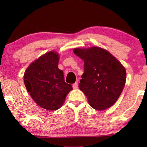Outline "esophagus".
<instances>
[{
	"label": "esophagus",
	"mask_w": 147,
	"mask_h": 147,
	"mask_svg": "<svg viewBox=\"0 0 147 147\" xmlns=\"http://www.w3.org/2000/svg\"><path fill=\"white\" fill-rule=\"evenodd\" d=\"M73 88L74 89H77V88H78V82H76L75 84H73Z\"/></svg>",
	"instance_id": "34e87169"
}]
</instances>
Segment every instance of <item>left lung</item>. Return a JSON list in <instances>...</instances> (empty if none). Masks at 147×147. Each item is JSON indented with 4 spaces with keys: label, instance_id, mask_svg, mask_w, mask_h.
Returning a JSON list of instances; mask_svg holds the SVG:
<instances>
[{
    "label": "left lung",
    "instance_id": "1",
    "mask_svg": "<svg viewBox=\"0 0 147 147\" xmlns=\"http://www.w3.org/2000/svg\"><path fill=\"white\" fill-rule=\"evenodd\" d=\"M74 53L84 61L79 88L90 106L104 110L113 106L125 86L126 72L123 65L100 47L75 48Z\"/></svg>",
    "mask_w": 147,
    "mask_h": 147
}]
</instances>
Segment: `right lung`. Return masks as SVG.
Returning a JSON list of instances; mask_svg holds the SVG:
<instances>
[{
    "mask_svg": "<svg viewBox=\"0 0 147 147\" xmlns=\"http://www.w3.org/2000/svg\"><path fill=\"white\" fill-rule=\"evenodd\" d=\"M59 60L57 52H47L32 62L24 74V83L32 99L47 110L61 108L73 89L65 83L63 71L58 68Z\"/></svg>",
    "mask_w": 147,
    "mask_h": 147,
    "instance_id": "add662e5",
    "label": "right lung"
}]
</instances>
